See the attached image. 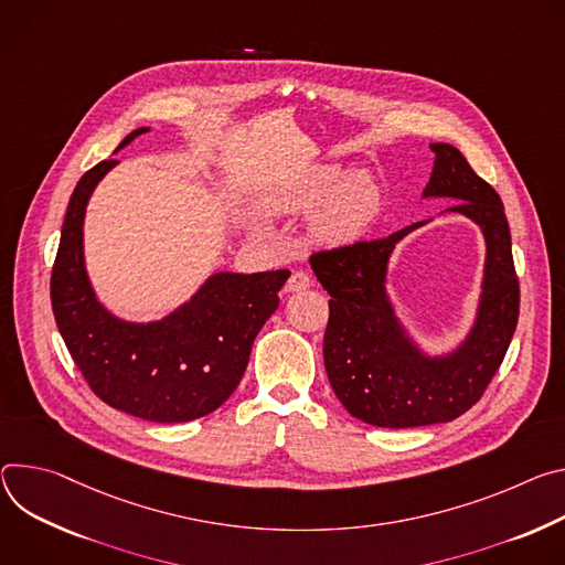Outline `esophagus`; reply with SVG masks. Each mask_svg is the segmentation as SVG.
Wrapping results in <instances>:
<instances>
[{"mask_svg": "<svg viewBox=\"0 0 565 565\" xmlns=\"http://www.w3.org/2000/svg\"><path fill=\"white\" fill-rule=\"evenodd\" d=\"M309 289V276L305 271H294L285 285V291L289 294H298V291H305Z\"/></svg>", "mask_w": 565, "mask_h": 565, "instance_id": "obj_1", "label": "esophagus"}]
</instances>
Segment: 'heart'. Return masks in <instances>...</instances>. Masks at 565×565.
I'll list each match as a JSON object with an SVG mask.
<instances>
[{
	"label": "heart",
	"instance_id": "1",
	"mask_svg": "<svg viewBox=\"0 0 565 565\" xmlns=\"http://www.w3.org/2000/svg\"><path fill=\"white\" fill-rule=\"evenodd\" d=\"M309 237L339 248L359 242L382 213V191L365 172L348 177L337 163H317L300 172L271 200L276 215H309Z\"/></svg>",
	"mask_w": 565,
	"mask_h": 565
}]
</instances>
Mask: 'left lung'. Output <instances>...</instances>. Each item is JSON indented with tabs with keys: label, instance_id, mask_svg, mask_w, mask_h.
<instances>
[{
	"label": "left lung",
	"instance_id": "1",
	"mask_svg": "<svg viewBox=\"0 0 565 565\" xmlns=\"http://www.w3.org/2000/svg\"><path fill=\"white\" fill-rule=\"evenodd\" d=\"M435 154L422 198H443L480 226L484 269L473 323L467 337L443 354L426 352L397 317L388 296V263L415 222L384 239L356 242L309 258L330 300L323 339L328 380L356 419L384 428L443 424L467 413L505 359L519 323V278L503 202L480 179L462 152L430 143Z\"/></svg>",
	"mask_w": 565,
	"mask_h": 565
}]
</instances>
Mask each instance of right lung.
<instances>
[{"label":"right lung","mask_w":565,"mask_h":565,"mask_svg":"<svg viewBox=\"0 0 565 565\" xmlns=\"http://www.w3.org/2000/svg\"><path fill=\"white\" fill-rule=\"evenodd\" d=\"M146 132L135 130L116 152ZM116 163L109 159L87 170L70 200L51 274L53 317L85 382L105 404L148 422H191L220 408L237 388L289 271H217L159 321L111 315L85 267V213Z\"/></svg>","instance_id":"add662e5"}]
</instances>
